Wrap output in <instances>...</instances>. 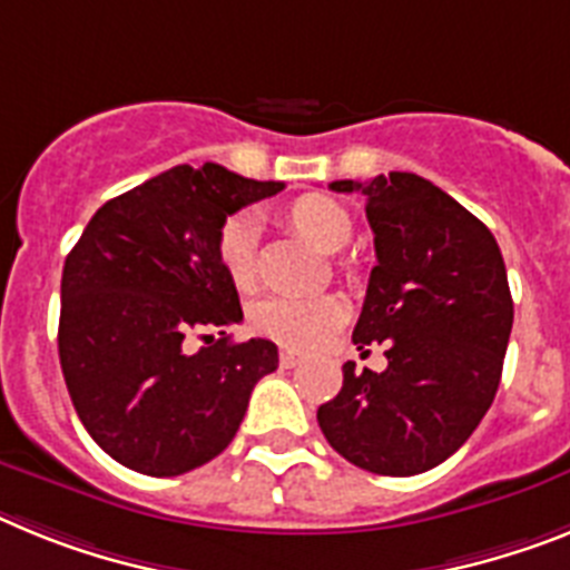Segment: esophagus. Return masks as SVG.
Masks as SVG:
<instances>
[{"mask_svg": "<svg viewBox=\"0 0 570 570\" xmlns=\"http://www.w3.org/2000/svg\"><path fill=\"white\" fill-rule=\"evenodd\" d=\"M279 363L285 368H294V366H299V363H303V354H296L294 348H282V352H279Z\"/></svg>", "mask_w": 570, "mask_h": 570, "instance_id": "34e87169", "label": "esophagus"}]
</instances>
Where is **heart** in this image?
<instances>
[{
	"instance_id": "obj_1",
	"label": "heart",
	"mask_w": 570,
	"mask_h": 570,
	"mask_svg": "<svg viewBox=\"0 0 570 570\" xmlns=\"http://www.w3.org/2000/svg\"><path fill=\"white\" fill-rule=\"evenodd\" d=\"M285 225L323 253L343 250L345 242L352 238V218L345 216L337 202L323 196L296 198L285 210ZM216 253L227 279L238 291L256 288V279H259V227L250 216L227 218L218 230ZM250 323L262 337L274 340L285 348L308 352V348H317L320 343H325L345 323V303L337 294L308 296V299L271 296L250 311Z\"/></svg>"
}]
</instances>
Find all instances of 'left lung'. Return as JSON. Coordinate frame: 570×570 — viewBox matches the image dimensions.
I'll return each mask as SVG.
<instances>
[{
    "label": "left lung",
    "instance_id": "8db88e82",
    "mask_svg": "<svg viewBox=\"0 0 570 570\" xmlns=\"http://www.w3.org/2000/svg\"><path fill=\"white\" fill-rule=\"evenodd\" d=\"M360 193L377 265L354 325L360 352L386 343V372H357L317 410L325 441L360 470L426 473L473 435L502 381L513 299L493 233L415 173L332 181Z\"/></svg>",
    "mask_w": 570,
    "mask_h": 570
}]
</instances>
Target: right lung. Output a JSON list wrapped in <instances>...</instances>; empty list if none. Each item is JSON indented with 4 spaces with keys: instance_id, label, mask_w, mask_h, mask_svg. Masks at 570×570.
Instances as JSON below:
<instances>
[{
    "instance_id": "add662e5",
    "label": "right lung",
    "mask_w": 570,
    "mask_h": 570,
    "mask_svg": "<svg viewBox=\"0 0 570 570\" xmlns=\"http://www.w3.org/2000/svg\"><path fill=\"white\" fill-rule=\"evenodd\" d=\"M218 164H187L106 202L60 285V366L82 426L118 464L181 475L236 435L253 386L279 366L271 340L233 343L236 285L218 262L227 216L276 196ZM218 327L213 341L204 331ZM189 333L208 340L186 352Z\"/></svg>"
}]
</instances>
